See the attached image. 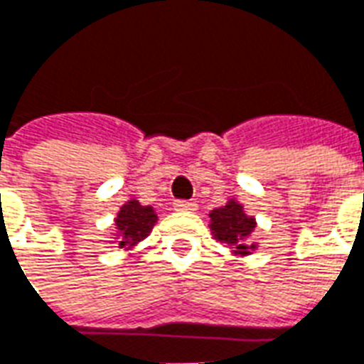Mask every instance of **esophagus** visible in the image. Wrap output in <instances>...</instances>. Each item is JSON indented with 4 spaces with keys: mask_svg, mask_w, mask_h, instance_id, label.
<instances>
[{
    "mask_svg": "<svg viewBox=\"0 0 364 364\" xmlns=\"http://www.w3.org/2000/svg\"><path fill=\"white\" fill-rule=\"evenodd\" d=\"M174 208L176 210H197V203L196 201H174Z\"/></svg>",
    "mask_w": 364,
    "mask_h": 364,
    "instance_id": "esophagus-1",
    "label": "esophagus"
}]
</instances>
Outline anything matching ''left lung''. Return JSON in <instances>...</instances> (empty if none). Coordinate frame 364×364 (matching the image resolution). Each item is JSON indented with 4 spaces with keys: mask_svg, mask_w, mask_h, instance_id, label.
Returning <instances> with one entry per match:
<instances>
[{
    "mask_svg": "<svg viewBox=\"0 0 364 364\" xmlns=\"http://www.w3.org/2000/svg\"><path fill=\"white\" fill-rule=\"evenodd\" d=\"M213 237L230 247V252L237 258L252 255L258 243L252 241L256 230V218L245 213V207L237 199H228L224 207L214 208L208 213Z\"/></svg>",
    "mask_w": 364,
    "mask_h": 364,
    "instance_id": "left-lung-1",
    "label": "left lung"
}]
</instances>
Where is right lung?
<instances>
[{"label": "right lung", "instance_id": "obj_1", "mask_svg": "<svg viewBox=\"0 0 364 364\" xmlns=\"http://www.w3.org/2000/svg\"><path fill=\"white\" fill-rule=\"evenodd\" d=\"M114 222L115 237H112L114 241L109 243H117V249L131 252L151 233L157 222V213L151 205H140L138 199L131 197L125 205H121Z\"/></svg>", "mask_w": 364, "mask_h": 364}]
</instances>
